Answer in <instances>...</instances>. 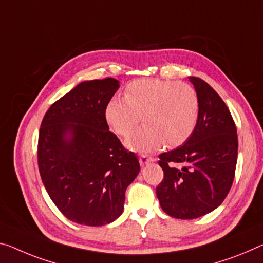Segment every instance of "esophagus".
<instances>
[{"label": "esophagus", "instance_id": "34e87169", "mask_svg": "<svg viewBox=\"0 0 263 263\" xmlns=\"http://www.w3.org/2000/svg\"><path fill=\"white\" fill-rule=\"evenodd\" d=\"M154 161V159H153L152 156H148L145 154H142L140 156V164L141 165H144V164H148L149 162H153Z\"/></svg>", "mask_w": 263, "mask_h": 263}]
</instances>
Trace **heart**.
<instances>
[{"label":"heart","mask_w":263,"mask_h":263,"mask_svg":"<svg viewBox=\"0 0 263 263\" xmlns=\"http://www.w3.org/2000/svg\"><path fill=\"white\" fill-rule=\"evenodd\" d=\"M104 116L116 134L128 136L140 122L144 126L126 141L128 148L153 152L162 145L177 147L195 130L199 99L194 88L183 82L142 79L130 82L124 99L109 101Z\"/></svg>","instance_id":"heart-1"}]
</instances>
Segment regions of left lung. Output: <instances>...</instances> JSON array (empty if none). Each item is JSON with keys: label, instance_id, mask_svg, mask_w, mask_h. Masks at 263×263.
<instances>
[{"label": "left lung", "instance_id": "8db88e82", "mask_svg": "<svg viewBox=\"0 0 263 263\" xmlns=\"http://www.w3.org/2000/svg\"><path fill=\"white\" fill-rule=\"evenodd\" d=\"M199 99V119L192 136L159 155L164 173L156 187L161 208L169 216L191 220L213 212L230 191L237 161L235 122L220 95L191 76Z\"/></svg>", "mask_w": 263, "mask_h": 263}]
</instances>
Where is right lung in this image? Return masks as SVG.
<instances>
[{
  "instance_id": "1",
  "label": "right lung",
  "mask_w": 263,
  "mask_h": 263,
  "mask_svg": "<svg viewBox=\"0 0 263 263\" xmlns=\"http://www.w3.org/2000/svg\"><path fill=\"white\" fill-rule=\"evenodd\" d=\"M111 78L84 81L48 109L39 134L42 182L59 211L79 224L104 226L122 214L140 163L114 133L104 110L119 89Z\"/></svg>"
}]
</instances>
